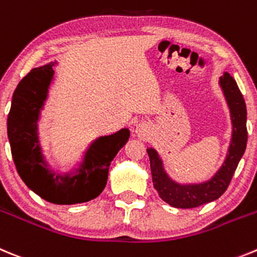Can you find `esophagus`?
Here are the masks:
<instances>
[{
    "mask_svg": "<svg viewBox=\"0 0 257 257\" xmlns=\"http://www.w3.org/2000/svg\"><path fill=\"white\" fill-rule=\"evenodd\" d=\"M136 133H137V136L140 138L146 140V138H149L151 136V126L147 123L138 124L137 128H136Z\"/></svg>",
    "mask_w": 257,
    "mask_h": 257,
    "instance_id": "esophagus-1",
    "label": "esophagus"
}]
</instances>
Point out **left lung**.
I'll list each match as a JSON object with an SVG mask.
<instances>
[{"mask_svg":"<svg viewBox=\"0 0 257 257\" xmlns=\"http://www.w3.org/2000/svg\"><path fill=\"white\" fill-rule=\"evenodd\" d=\"M219 83L229 106L233 132L225 160L211 179L198 184L177 183L165 173L163 160L159 157L156 150L147 149L155 189L159 196L173 207L192 209L220 197L229 186L238 163L246 150L247 110L243 96L229 73H224Z\"/></svg>","mask_w":257,"mask_h":257,"instance_id":"1","label":"left lung"}]
</instances>
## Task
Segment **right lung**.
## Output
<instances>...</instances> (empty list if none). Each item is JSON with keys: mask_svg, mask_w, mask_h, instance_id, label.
I'll return each mask as SVG.
<instances>
[{"mask_svg": "<svg viewBox=\"0 0 257 257\" xmlns=\"http://www.w3.org/2000/svg\"><path fill=\"white\" fill-rule=\"evenodd\" d=\"M52 66L50 62L32 69L14 92L8 116L11 155L23 182L39 197L56 205L87 202L106 187L108 166L128 142L131 132L124 128L97 138L73 173L55 175L47 168L38 140V119L54 78Z\"/></svg>", "mask_w": 257, "mask_h": 257, "instance_id": "add662e5", "label": "right lung"}]
</instances>
